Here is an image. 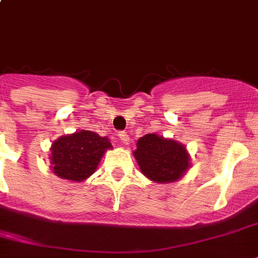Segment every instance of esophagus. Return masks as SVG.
Returning a JSON list of instances; mask_svg holds the SVG:
<instances>
[{
  "label": "esophagus",
  "instance_id": "esophagus-1",
  "mask_svg": "<svg viewBox=\"0 0 258 258\" xmlns=\"http://www.w3.org/2000/svg\"><path fill=\"white\" fill-rule=\"evenodd\" d=\"M117 135H119V139H120V141L123 142V143H124V145H127V143H128V142H130L128 134L124 133V131H120V133L117 134Z\"/></svg>",
  "mask_w": 258,
  "mask_h": 258
}]
</instances>
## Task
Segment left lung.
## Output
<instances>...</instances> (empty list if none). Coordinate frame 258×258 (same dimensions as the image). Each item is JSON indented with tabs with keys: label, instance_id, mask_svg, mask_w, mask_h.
<instances>
[{
	"label": "left lung",
	"instance_id": "8db88e82",
	"mask_svg": "<svg viewBox=\"0 0 258 258\" xmlns=\"http://www.w3.org/2000/svg\"><path fill=\"white\" fill-rule=\"evenodd\" d=\"M134 157L142 172L158 183L178 180L188 169V154L183 146L157 134L138 139Z\"/></svg>",
	"mask_w": 258,
	"mask_h": 258
}]
</instances>
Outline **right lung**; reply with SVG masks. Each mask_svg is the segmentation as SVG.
I'll return each mask as SVG.
<instances>
[{"label":"right lung","instance_id":"obj_1","mask_svg":"<svg viewBox=\"0 0 258 258\" xmlns=\"http://www.w3.org/2000/svg\"><path fill=\"white\" fill-rule=\"evenodd\" d=\"M111 147L107 138L86 130L58 138L50 149L52 169L60 178L82 182L92 175L105 150Z\"/></svg>","mask_w":258,"mask_h":258}]
</instances>
